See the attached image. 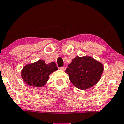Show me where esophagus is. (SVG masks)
<instances>
[{
	"instance_id": "obj_1",
	"label": "esophagus",
	"mask_w": 124,
	"mask_h": 124,
	"mask_svg": "<svg viewBox=\"0 0 124 124\" xmlns=\"http://www.w3.org/2000/svg\"><path fill=\"white\" fill-rule=\"evenodd\" d=\"M59 69H60L61 70H63V71H65V70H66V67H65V66L60 67V68H59Z\"/></svg>"
}]
</instances>
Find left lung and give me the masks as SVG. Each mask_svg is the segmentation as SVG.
Returning a JSON list of instances; mask_svg holds the SVG:
<instances>
[{"instance_id":"obj_1","label":"left lung","mask_w":124,"mask_h":124,"mask_svg":"<svg viewBox=\"0 0 124 124\" xmlns=\"http://www.w3.org/2000/svg\"><path fill=\"white\" fill-rule=\"evenodd\" d=\"M103 70V64L92 57L77 56L72 59L65 72L76 87L86 90L97 83Z\"/></svg>"}]
</instances>
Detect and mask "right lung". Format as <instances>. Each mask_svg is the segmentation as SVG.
<instances>
[{"label": "right lung", "mask_w": 124, "mask_h": 124, "mask_svg": "<svg viewBox=\"0 0 124 124\" xmlns=\"http://www.w3.org/2000/svg\"><path fill=\"white\" fill-rule=\"evenodd\" d=\"M57 70L54 62L46 64L44 60L39 59L34 63L25 65L21 70V76L27 85L40 87L46 83L49 75Z\"/></svg>", "instance_id": "right-lung-1"}]
</instances>
